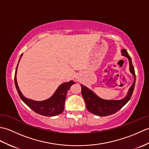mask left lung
<instances>
[{"mask_svg":"<svg viewBox=\"0 0 149 149\" xmlns=\"http://www.w3.org/2000/svg\"><path fill=\"white\" fill-rule=\"evenodd\" d=\"M122 55L128 58L129 66H130L129 68H130V71L134 77L133 83H132L131 88H129L127 95L125 98L119 100H104L97 97L96 95L93 93L92 91L88 90V88L86 87H85L83 85H81V93L84 99L85 103H86V108L88 111L94 114V115L100 116L113 115V114L119 111L123 106H125L131 99L132 93H133L136 83L134 68L133 65H132L131 57L128 54L127 50L125 49H122Z\"/></svg>","mask_w":149,"mask_h":149,"instance_id":"1","label":"left lung"}]
</instances>
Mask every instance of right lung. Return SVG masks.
<instances>
[{"label":"right lung","mask_w":149,"mask_h":149,"mask_svg":"<svg viewBox=\"0 0 149 149\" xmlns=\"http://www.w3.org/2000/svg\"><path fill=\"white\" fill-rule=\"evenodd\" d=\"M22 54L20 57H22ZM20 59H19V61H20ZM18 65L17 68H16L15 75V84L16 88L17 90L18 93L22 101L27 106H29L31 109L33 110L34 112H36L38 114H40L41 115L47 116H54L58 115L59 114L63 113L65 108V101L66 98L67 92L70 88L72 85L75 83V82L70 81L68 82V83H63L58 87V89L56 91L55 93L53 95V96L46 100L38 102V101H34L32 100L27 99L22 95L17 84L16 75H17Z\"/></svg>","instance_id":"obj_1"}]
</instances>
